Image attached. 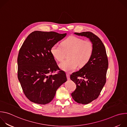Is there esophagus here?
I'll list each match as a JSON object with an SVG mask.
<instances>
[{
    "label": "esophagus",
    "mask_w": 127,
    "mask_h": 127,
    "mask_svg": "<svg viewBox=\"0 0 127 127\" xmlns=\"http://www.w3.org/2000/svg\"><path fill=\"white\" fill-rule=\"evenodd\" d=\"M66 76H67V79H68V80H69V79H70V74L68 73H66Z\"/></svg>",
    "instance_id": "esophagus-1"
}]
</instances>
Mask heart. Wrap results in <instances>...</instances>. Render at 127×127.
<instances>
[{"mask_svg": "<svg viewBox=\"0 0 127 127\" xmlns=\"http://www.w3.org/2000/svg\"><path fill=\"white\" fill-rule=\"evenodd\" d=\"M93 45L89 40L75 35H70L62 42L61 46H52L50 52L53 57L58 61H62L68 53L69 60L59 64L60 68L66 72L75 70L77 66L83 67L89 61L93 52Z\"/></svg>", "mask_w": 127, "mask_h": 127, "instance_id": "heart-1", "label": "heart"}]
</instances>
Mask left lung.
<instances>
[{
    "mask_svg": "<svg viewBox=\"0 0 127 127\" xmlns=\"http://www.w3.org/2000/svg\"><path fill=\"white\" fill-rule=\"evenodd\" d=\"M74 33L89 39L94 48L88 63L70 75V79L76 85L75 91L71 94L72 98L79 103L86 104L98 97L106 82L108 59L105 47L97 35L90 32ZM80 77L83 79H80Z\"/></svg>",
    "mask_w": 127,
    "mask_h": 127,
    "instance_id": "obj_1",
    "label": "left lung"
}]
</instances>
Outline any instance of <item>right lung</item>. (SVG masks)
<instances>
[{"instance_id": "right-lung-1", "label": "right lung", "mask_w": 127, "mask_h": 127, "mask_svg": "<svg viewBox=\"0 0 127 127\" xmlns=\"http://www.w3.org/2000/svg\"><path fill=\"white\" fill-rule=\"evenodd\" d=\"M66 35L54 32L34 31L22 45L17 57V77L26 97L40 104L51 102L57 89L67 81L66 73L60 70L50 52Z\"/></svg>"}]
</instances>
